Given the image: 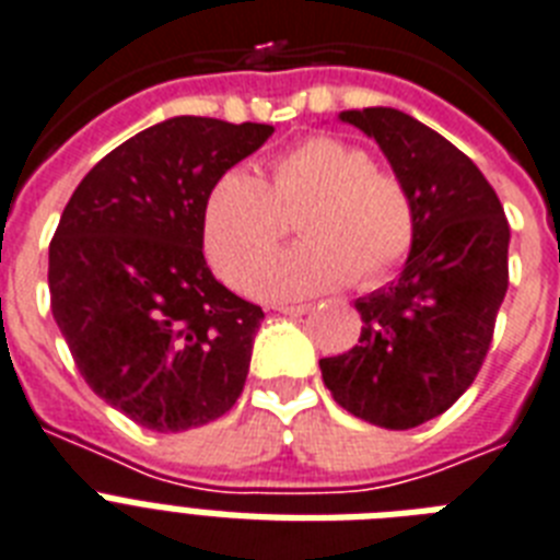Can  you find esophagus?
<instances>
[{"label": "esophagus", "mask_w": 560, "mask_h": 560, "mask_svg": "<svg viewBox=\"0 0 560 560\" xmlns=\"http://www.w3.org/2000/svg\"><path fill=\"white\" fill-rule=\"evenodd\" d=\"M276 311L284 313V316H304V313L311 311V304H279Z\"/></svg>", "instance_id": "1"}]
</instances>
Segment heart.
I'll return each instance as SVG.
<instances>
[{"mask_svg": "<svg viewBox=\"0 0 560 560\" xmlns=\"http://www.w3.org/2000/svg\"><path fill=\"white\" fill-rule=\"evenodd\" d=\"M300 212L299 248L266 264ZM417 238V207L397 172L330 135L304 138L267 163V180L226 172L203 203V249L226 284L302 299L322 290L376 288L408 258Z\"/></svg>", "mask_w": 560, "mask_h": 560, "instance_id": "obj_1", "label": "heart"}]
</instances>
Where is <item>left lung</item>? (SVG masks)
Instances as JSON below:
<instances>
[{
    "instance_id": "left-lung-1",
    "label": "left lung",
    "mask_w": 560,
    "mask_h": 560,
    "mask_svg": "<svg viewBox=\"0 0 560 560\" xmlns=\"http://www.w3.org/2000/svg\"><path fill=\"white\" fill-rule=\"evenodd\" d=\"M374 138L417 207L406 270L362 295L359 345L319 359L322 380L353 417L413 429L440 417L475 383L509 288V221L483 172L397 108L342 112Z\"/></svg>"
}]
</instances>
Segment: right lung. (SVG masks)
Instances as JSON below:
<instances>
[{
	"label": "right lung",
	"instance_id": "obj_1",
	"mask_svg": "<svg viewBox=\"0 0 560 560\" xmlns=\"http://www.w3.org/2000/svg\"><path fill=\"white\" fill-rule=\"evenodd\" d=\"M272 135L265 122L172 117L80 180L48 249L51 311L89 388L143 429L224 417L265 311L215 281L203 203Z\"/></svg>",
	"mask_w": 560,
	"mask_h": 560
}]
</instances>
